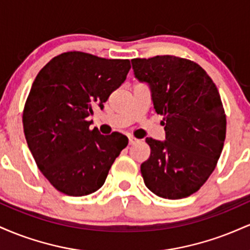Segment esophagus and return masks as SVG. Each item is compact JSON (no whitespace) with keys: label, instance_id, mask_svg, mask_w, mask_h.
<instances>
[{"label":"esophagus","instance_id":"1","mask_svg":"<svg viewBox=\"0 0 250 250\" xmlns=\"http://www.w3.org/2000/svg\"><path fill=\"white\" fill-rule=\"evenodd\" d=\"M137 141H139V140L135 139V137L129 136V145H135V143H136Z\"/></svg>","mask_w":250,"mask_h":250}]
</instances>
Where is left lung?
<instances>
[{
    "instance_id": "left-lung-1",
    "label": "left lung",
    "mask_w": 250,
    "mask_h": 250,
    "mask_svg": "<svg viewBox=\"0 0 250 250\" xmlns=\"http://www.w3.org/2000/svg\"><path fill=\"white\" fill-rule=\"evenodd\" d=\"M134 76L147 83L166 140L146 139L150 156L141 173L163 199L190 196L213 173L226 139V115L215 83L197 63L165 55L131 60Z\"/></svg>"
}]
</instances>
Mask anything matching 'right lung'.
Instances as JSON below:
<instances>
[{
  "label": "right lung",
  "instance_id": "right-lung-1",
  "mask_svg": "<svg viewBox=\"0 0 250 250\" xmlns=\"http://www.w3.org/2000/svg\"><path fill=\"white\" fill-rule=\"evenodd\" d=\"M129 60L81 51L51 59L37 74L23 110V130L36 165L61 193L84 196L99 190L128 139L89 129L93 109H103L122 84Z\"/></svg>",
  "mask_w": 250,
  "mask_h": 250
}]
</instances>
